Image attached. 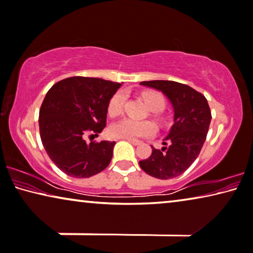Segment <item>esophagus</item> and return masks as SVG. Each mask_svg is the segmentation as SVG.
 Wrapping results in <instances>:
<instances>
[{"instance_id":"esophagus-1","label":"esophagus","mask_w":253,"mask_h":253,"mask_svg":"<svg viewBox=\"0 0 253 253\" xmlns=\"http://www.w3.org/2000/svg\"><path fill=\"white\" fill-rule=\"evenodd\" d=\"M126 141H129V142H131L132 145H134V146H139L140 143H141V141H139V140H132V139H126Z\"/></svg>"}]
</instances>
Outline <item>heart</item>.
<instances>
[{"mask_svg": "<svg viewBox=\"0 0 253 253\" xmlns=\"http://www.w3.org/2000/svg\"><path fill=\"white\" fill-rule=\"evenodd\" d=\"M123 92H116L112 97L108 104V114L111 116H116L122 112L124 104ZM141 99L147 107L153 112H161L165 106L164 97L155 91H143L141 94ZM156 132V127L149 121H135L132 119H123L112 124L110 127V134L113 138L119 139H132L137 140L140 138L151 137Z\"/></svg>", "mask_w": 253, "mask_h": 253, "instance_id": "1", "label": "heart"}]
</instances>
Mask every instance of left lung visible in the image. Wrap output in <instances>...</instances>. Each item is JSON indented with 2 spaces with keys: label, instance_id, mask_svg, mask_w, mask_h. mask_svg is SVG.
Returning <instances> with one entry per match:
<instances>
[{
  "label": "left lung",
  "instance_id": "1",
  "mask_svg": "<svg viewBox=\"0 0 253 253\" xmlns=\"http://www.w3.org/2000/svg\"><path fill=\"white\" fill-rule=\"evenodd\" d=\"M146 86L162 91L173 107V126L164 138L162 149L154 147L150 157L139 165L150 176L173 178L189 169L199 156L211 121L206 97L186 84L170 80L142 81Z\"/></svg>",
  "mask_w": 253,
  "mask_h": 253
}]
</instances>
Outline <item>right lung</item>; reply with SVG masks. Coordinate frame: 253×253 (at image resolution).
Masks as SVG:
<instances>
[{
  "label": "right lung",
  "instance_id": "right-lung-1",
  "mask_svg": "<svg viewBox=\"0 0 253 253\" xmlns=\"http://www.w3.org/2000/svg\"><path fill=\"white\" fill-rule=\"evenodd\" d=\"M121 86L99 78L71 77L46 94L38 121L41 139L52 162L69 176L90 177L111 163L115 141L87 143L84 135L103 131L108 104Z\"/></svg>",
  "mask_w": 253,
  "mask_h": 253
}]
</instances>
